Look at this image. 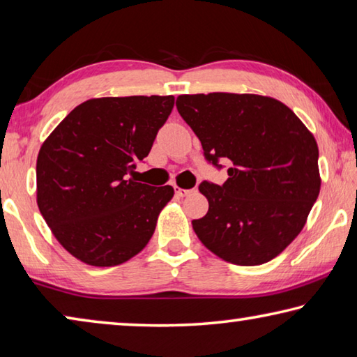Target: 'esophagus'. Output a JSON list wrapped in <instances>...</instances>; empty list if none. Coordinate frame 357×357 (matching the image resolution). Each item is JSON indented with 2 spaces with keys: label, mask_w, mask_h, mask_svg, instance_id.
<instances>
[{
  "label": "esophagus",
  "mask_w": 357,
  "mask_h": 357,
  "mask_svg": "<svg viewBox=\"0 0 357 357\" xmlns=\"http://www.w3.org/2000/svg\"><path fill=\"white\" fill-rule=\"evenodd\" d=\"M192 190H183L180 188V186H175V195H177L178 197H186L188 195H191Z\"/></svg>",
  "instance_id": "obj_1"
}]
</instances>
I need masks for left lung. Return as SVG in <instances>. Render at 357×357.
<instances>
[{
    "label": "left lung",
    "mask_w": 357,
    "mask_h": 357,
    "mask_svg": "<svg viewBox=\"0 0 357 357\" xmlns=\"http://www.w3.org/2000/svg\"><path fill=\"white\" fill-rule=\"evenodd\" d=\"M177 109L218 166L224 185L202 182L208 211L192 221L202 245L229 264L255 266L301 232L321 186L314 135L289 106L257 93L178 96Z\"/></svg>",
    "instance_id": "obj_1"
}]
</instances>
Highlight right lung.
<instances>
[{
	"label": "right lung",
	"mask_w": 357,
	"mask_h": 357,
	"mask_svg": "<svg viewBox=\"0 0 357 357\" xmlns=\"http://www.w3.org/2000/svg\"><path fill=\"white\" fill-rule=\"evenodd\" d=\"M174 97L86 100L43 141L37 155V205L54 238L91 266L135 257L155 232L172 186L130 178L149 155Z\"/></svg>",
	"instance_id": "obj_1"
}]
</instances>
